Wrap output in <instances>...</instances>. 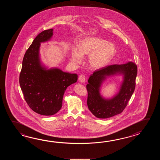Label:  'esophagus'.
Instances as JSON below:
<instances>
[{"label":"esophagus","mask_w":160,"mask_h":160,"mask_svg":"<svg viewBox=\"0 0 160 160\" xmlns=\"http://www.w3.org/2000/svg\"><path fill=\"white\" fill-rule=\"evenodd\" d=\"M79 81L81 82V83H85V81H86V77H85V75L82 74V75H79Z\"/></svg>","instance_id":"34e87169"}]
</instances>
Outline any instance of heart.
Instances as JSON below:
<instances>
[{"instance_id":"heart-1","label":"heart","mask_w":160,"mask_h":160,"mask_svg":"<svg viewBox=\"0 0 160 160\" xmlns=\"http://www.w3.org/2000/svg\"><path fill=\"white\" fill-rule=\"evenodd\" d=\"M116 52L114 44L99 38L88 37L82 39L78 49L72 50V60L76 63L82 61V57L89 55L88 64L92 68H102L109 62Z\"/></svg>"}]
</instances>
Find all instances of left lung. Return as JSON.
<instances>
[{"instance_id":"1","label":"left lung","mask_w":160,"mask_h":160,"mask_svg":"<svg viewBox=\"0 0 160 160\" xmlns=\"http://www.w3.org/2000/svg\"><path fill=\"white\" fill-rule=\"evenodd\" d=\"M117 72L124 75L119 93L110 100L103 99L98 92L102 81L106 76ZM137 75V65L132 62L123 65L107 66L96 70L90 75L86 85L88 93L87 104L92 114L98 118H108L122 112L134 91Z\"/></svg>"}]
</instances>
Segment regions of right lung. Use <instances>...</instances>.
<instances>
[{
	"label": "right lung",
	"instance_id": "1",
	"mask_svg": "<svg viewBox=\"0 0 160 160\" xmlns=\"http://www.w3.org/2000/svg\"><path fill=\"white\" fill-rule=\"evenodd\" d=\"M52 31H43L34 39L26 51L19 75V84L27 105L43 116H52L60 110L66 89L78 79L76 74L58 68L46 70L41 66L40 43L48 41Z\"/></svg>",
	"mask_w": 160,
	"mask_h": 160
}]
</instances>
